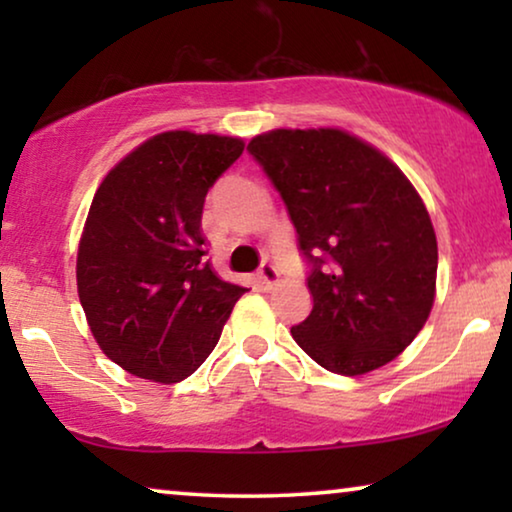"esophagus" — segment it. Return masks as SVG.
Here are the masks:
<instances>
[{
    "instance_id": "obj_1",
    "label": "esophagus",
    "mask_w": 512,
    "mask_h": 512,
    "mask_svg": "<svg viewBox=\"0 0 512 512\" xmlns=\"http://www.w3.org/2000/svg\"><path fill=\"white\" fill-rule=\"evenodd\" d=\"M256 279H258V284H261V289L270 291L272 286L279 282V270L272 263H263L256 272Z\"/></svg>"
}]
</instances>
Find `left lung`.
Returning a JSON list of instances; mask_svg holds the SVG:
<instances>
[{"mask_svg": "<svg viewBox=\"0 0 512 512\" xmlns=\"http://www.w3.org/2000/svg\"><path fill=\"white\" fill-rule=\"evenodd\" d=\"M247 151L282 195L310 265L314 305L293 340L338 375L396 359L436 296V233L415 186L345 130H272Z\"/></svg>", "mask_w": 512, "mask_h": 512, "instance_id": "left-lung-1", "label": "left lung"}]
</instances>
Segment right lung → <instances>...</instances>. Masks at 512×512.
<instances>
[{
  "instance_id": "right-lung-1",
  "label": "right lung",
  "mask_w": 512,
  "mask_h": 512,
  "mask_svg": "<svg viewBox=\"0 0 512 512\" xmlns=\"http://www.w3.org/2000/svg\"><path fill=\"white\" fill-rule=\"evenodd\" d=\"M244 142L172 130L146 139L97 188L76 286L97 345L128 373L179 382L212 354L244 286L205 261L207 191Z\"/></svg>"
}]
</instances>
